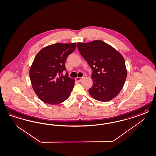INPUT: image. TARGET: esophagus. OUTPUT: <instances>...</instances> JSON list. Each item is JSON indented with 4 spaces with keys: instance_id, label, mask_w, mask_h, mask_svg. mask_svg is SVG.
<instances>
[{
    "instance_id": "1",
    "label": "esophagus",
    "mask_w": 156,
    "mask_h": 156,
    "mask_svg": "<svg viewBox=\"0 0 156 156\" xmlns=\"http://www.w3.org/2000/svg\"><path fill=\"white\" fill-rule=\"evenodd\" d=\"M83 78H84V77H77L76 78L75 80L77 81H78V82H80L83 79Z\"/></svg>"
}]
</instances>
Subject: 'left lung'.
Segmentation results:
<instances>
[{"mask_svg": "<svg viewBox=\"0 0 156 156\" xmlns=\"http://www.w3.org/2000/svg\"><path fill=\"white\" fill-rule=\"evenodd\" d=\"M77 46L92 70L94 83L89 89L90 96L101 101L112 100L121 91L127 77L123 56L102 41L79 42Z\"/></svg>", "mask_w": 156, "mask_h": 156, "instance_id": "1", "label": "left lung"}]
</instances>
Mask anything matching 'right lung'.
Here are the masks:
<instances>
[{
    "label": "right lung",
    "instance_id": "obj_1",
    "mask_svg": "<svg viewBox=\"0 0 156 156\" xmlns=\"http://www.w3.org/2000/svg\"><path fill=\"white\" fill-rule=\"evenodd\" d=\"M76 48L75 43H57L46 46L36 55L30 67L33 88L41 100L57 105L66 101L74 87L75 80L62 76L68 56Z\"/></svg>",
    "mask_w": 156,
    "mask_h": 156
}]
</instances>
